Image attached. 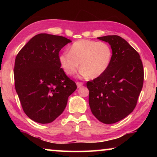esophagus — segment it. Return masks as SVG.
Instances as JSON below:
<instances>
[{"mask_svg": "<svg viewBox=\"0 0 157 157\" xmlns=\"http://www.w3.org/2000/svg\"><path fill=\"white\" fill-rule=\"evenodd\" d=\"M83 83L81 82H77V86H78V88H79V87H81L82 86H83Z\"/></svg>", "mask_w": 157, "mask_h": 157, "instance_id": "1", "label": "esophagus"}]
</instances>
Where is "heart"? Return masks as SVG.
<instances>
[{
	"label": "heart",
	"instance_id": "obj_1",
	"mask_svg": "<svg viewBox=\"0 0 157 157\" xmlns=\"http://www.w3.org/2000/svg\"><path fill=\"white\" fill-rule=\"evenodd\" d=\"M112 49L105 42L80 39L71 45L68 52L59 57L60 65L68 75H74L79 68L82 75L96 78L103 75L112 59Z\"/></svg>",
	"mask_w": 157,
	"mask_h": 157
}]
</instances>
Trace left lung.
I'll return each instance as SVG.
<instances>
[{"label":"left lung","mask_w":157,"mask_h":157,"mask_svg":"<svg viewBox=\"0 0 157 157\" xmlns=\"http://www.w3.org/2000/svg\"><path fill=\"white\" fill-rule=\"evenodd\" d=\"M108 42L112 49V59L107 71L87 82L91 112L105 124L121 121L136 107L141 91L144 70L140 55L122 37H98Z\"/></svg>","instance_id":"left-lung-1"}]
</instances>
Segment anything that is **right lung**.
<instances>
[{"label":"right lung","mask_w":157,"mask_h":157,"mask_svg":"<svg viewBox=\"0 0 157 157\" xmlns=\"http://www.w3.org/2000/svg\"><path fill=\"white\" fill-rule=\"evenodd\" d=\"M70 42L62 36L39 34L16 57V91L23 111L36 123L54 121L63 113L68 96L77 89L59 61L61 49Z\"/></svg>","instance_id":"1"}]
</instances>
